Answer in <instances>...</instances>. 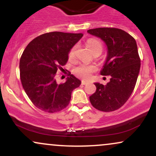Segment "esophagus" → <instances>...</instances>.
<instances>
[{
  "label": "esophagus",
  "mask_w": 156,
  "mask_h": 156,
  "mask_svg": "<svg viewBox=\"0 0 156 156\" xmlns=\"http://www.w3.org/2000/svg\"><path fill=\"white\" fill-rule=\"evenodd\" d=\"M88 83H89V82L85 81V80H82V81H81L82 85H86V84H88Z\"/></svg>",
  "instance_id": "obj_1"
}]
</instances>
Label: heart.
Instances as JSON below:
<instances>
[{
	"instance_id": "heart-1",
	"label": "heart",
	"mask_w": 156,
	"mask_h": 156,
	"mask_svg": "<svg viewBox=\"0 0 156 156\" xmlns=\"http://www.w3.org/2000/svg\"><path fill=\"white\" fill-rule=\"evenodd\" d=\"M87 44L88 46L93 54L99 53L101 54L102 50H103V46L101 42L95 39H89L87 41ZM76 51V46H74L71 48V50L69 52V58L70 60H73L75 58ZM94 70V67L93 66L87 65V64H81L76 67L74 69V73L79 78H83V79H88L91 76V74L93 71Z\"/></svg>"
}]
</instances>
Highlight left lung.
Segmentation results:
<instances>
[{"mask_svg": "<svg viewBox=\"0 0 156 156\" xmlns=\"http://www.w3.org/2000/svg\"><path fill=\"white\" fill-rule=\"evenodd\" d=\"M101 39L107 47L102 76H110L106 85L94 83L96 92L89 97L93 107L109 112L125 104L133 92L140 70L136 42L133 37L116 28H98L87 31Z\"/></svg>", "mask_w": 156, "mask_h": 156, "instance_id": "left-lung-1", "label": "left lung"}]
</instances>
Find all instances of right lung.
<instances>
[{
    "label": "right lung",
    "instance_id": "obj_1",
    "mask_svg": "<svg viewBox=\"0 0 156 156\" xmlns=\"http://www.w3.org/2000/svg\"><path fill=\"white\" fill-rule=\"evenodd\" d=\"M83 34L54 31L42 34L31 41L20 60L23 87L36 107L48 113L62 111L67 106L71 94L81 83L70 75L58 83L55 76L68 61L69 52Z\"/></svg>",
    "mask_w": 156,
    "mask_h": 156
}]
</instances>
